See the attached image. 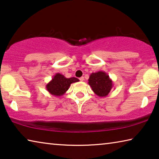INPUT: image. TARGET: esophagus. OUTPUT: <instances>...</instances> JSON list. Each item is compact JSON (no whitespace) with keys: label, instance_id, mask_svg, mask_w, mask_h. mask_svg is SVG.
<instances>
[{"label":"esophagus","instance_id":"esophagus-1","mask_svg":"<svg viewBox=\"0 0 159 159\" xmlns=\"http://www.w3.org/2000/svg\"><path fill=\"white\" fill-rule=\"evenodd\" d=\"M79 80H80V81H83V80H84V77H80V79H79Z\"/></svg>","mask_w":159,"mask_h":159}]
</instances>
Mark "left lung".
Wrapping results in <instances>:
<instances>
[{"label": "left lung", "mask_w": 159, "mask_h": 159, "mask_svg": "<svg viewBox=\"0 0 159 159\" xmlns=\"http://www.w3.org/2000/svg\"><path fill=\"white\" fill-rule=\"evenodd\" d=\"M88 84L97 95L104 98L113 88V81L106 72L99 71L90 75Z\"/></svg>", "instance_id": "8db88e82"}]
</instances>
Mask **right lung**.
<instances>
[{"instance_id":"1","label":"right lung","mask_w":159,"mask_h":159,"mask_svg":"<svg viewBox=\"0 0 159 159\" xmlns=\"http://www.w3.org/2000/svg\"><path fill=\"white\" fill-rule=\"evenodd\" d=\"M77 78L72 77L67 79L60 73L56 74L52 80L46 85V89L50 94L55 97H60L65 93L71 83L79 82Z\"/></svg>"}]
</instances>
